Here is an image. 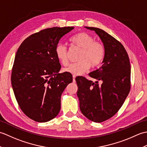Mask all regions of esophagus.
Masks as SVG:
<instances>
[{
	"mask_svg": "<svg viewBox=\"0 0 147 147\" xmlns=\"http://www.w3.org/2000/svg\"><path fill=\"white\" fill-rule=\"evenodd\" d=\"M75 78H76V76L73 75V82H75Z\"/></svg>",
	"mask_w": 147,
	"mask_h": 147,
	"instance_id": "obj_1",
	"label": "esophagus"
}]
</instances>
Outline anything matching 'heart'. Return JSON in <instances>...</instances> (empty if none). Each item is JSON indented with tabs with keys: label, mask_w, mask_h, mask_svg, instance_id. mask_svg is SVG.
<instances>
[{
	"label": "heart",
	"mask_w": 147,
	"mask_h": 147,
	"mask_svg": "<svg viewBox=\"0 0 147 147\" xmlns=\"http://www.w3.org/2000/svg\"><path fill=\"white\" fill-rule=\"evenodd\" d=\"M72 45L82 49L78 61L79 62L70 64L63 71L73 75H81L90 67L94 69L102 64L105 57L104 45L95 41V38L89 34L80 32L73 36L70 39ZM55 56L63 65L69 64L67 47L59 43L55 48Z\"/></svg>",
	"instance_id": "heart-1"
}]
</instances>
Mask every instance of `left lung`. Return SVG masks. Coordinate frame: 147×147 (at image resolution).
Listing matches in <instances>:
<instances>
[{"label": "left lung", "mask_w": 147, "mask_h": 147, "mask_svg": "<svg viewBox=\"0 0 147 147\" xmlns=\"http://www.w3.org/2000/svg\"><path fill=\"white\" fill-rule=\"evenodd\" d=\"M95 31L104 43L105 57L102 65L89 76L100 80L93 83L85 77L76 78L78 97L82 114L90 121L102 123L117 113L128 95L131 88V66L128 55L121 43L105 31Z\"/></svg>", "instance_id": "1"}]
</instances>
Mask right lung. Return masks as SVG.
<instances>
[{
	"label": "right lung",
	"mask_w": 147,
	"mask_h": 147,
	"mask_svg": "<svg viewBox=\"0 0 147 147\" xmlns=\"http://www.w3.org/2000/svg\"><path fill=\"white\" fill-rule=\"evenodd\" d=\"M74 27H54L32 34L22 42L16 54L11 84L21 111L32 120L44 123L56 117L61 97L72 74L59 73L61 64L55 46Z\"/></svg>",
	"instance_id": "obj_1"
}]
</instances>
